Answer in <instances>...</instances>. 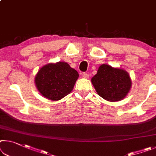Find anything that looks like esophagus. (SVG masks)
I'll return each instance as SVG.
<instances>
[{"mask_svg": "<svg viewBox=\"0 0 156 156\" xmlns=\"http://www.w3.org/2000/svg\"><path fill=\"white\" fill-rule=\"evenodd\" d=\"M83 77L84 78L87 79L89 78V74L88 73H83Z\"/></svg>", "mask_w": 156, "mask_h": 156, "instance_id": "obj_1", "label": "esophagus"}]
</instances>
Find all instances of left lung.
Segmentation results:
<instances>
[{"mask_svg": "<svg viewBox=\"0 0 156 156\" xmlns=\"http://www.w3.org/2000/svg\"><path fill=\"white\" fill-rule=\"evenodd\" d=\"M91 81L98 94L110 102L123 99L132 86L131 78L126 71L105 64L98 67Z\"/></svg>", "mask_w": 156, "mask_h": 156, "instance_id": "obj_1", "label": "left lung"}]
</instances>
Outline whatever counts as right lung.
<instances>
[{
	"mask_svg": "<svg viewBox=\"0 0 156 156\" xmlns=\"http://www.w3.org/2000/svg\"><path fill=\"white\" fill-rule=\"evenodd\" d=\"M78 73L68 63H48L39 69L34 84L39 93L51 101H59L73 90Z\"/></svg>",
	"mask_w": 156,
	"mask_h": 156,
	"instance_id": "obj_1",
	"label": "right lung"
}]
</instances>
